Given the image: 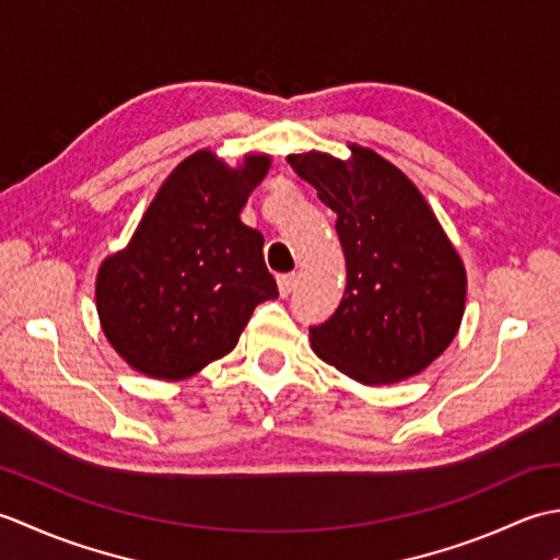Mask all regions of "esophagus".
I'll return each instance as SVG.
<instances>
[{"instance_id": "34e87169", "label": "esophagus", "mask_w": 560, "mask_h": 560, "mask_svg": "<svg viewBox=\"0 0 560 560\" xmlns=\"http://www.w3.org/2000/svg\"><path fill=\"white\" fill-rule=\"evenodd\" d=\"M295 281H299V273H281L279 277V293L283 299H289L295 289Z\"/></svg>"}]
</instances>
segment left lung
I'll return each instance as SVG.
<instances>
[{
    "label": "left lung",
    "mask_w": 560,
    "mask_h": 560,
    "mask_svg": "<svg viewBox=\"0 0 560 560\" xmlns=\"http://www.w3.org/2000/svg\"><path fill=\"white\" fill-rule=\"evenodd\" d=\"M353 165L325 153L289 163L337 211L347 291L327 323L311 327L319 359L363 385L421 373L455 339L467 277L419 189L375 151L351 147Z\"/></svg>",
    "instance_id": "left-lung-1"
}]
</instances>
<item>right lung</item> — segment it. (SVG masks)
<instances>
[{
	"instance_id": "right-lung-1",
	"label": "right lung",
	"mask_w": 560,
	"mask_h": 560,
	"mask_svg": "<svg viewBox=\"0 0 560 560\" xmlns=\"http://www.w3.org/2000/svg\"><path fill=\"white\" fill-rule=\"evenodd\" d=\"M267 156L231 171L197 151L171 173L127 249L103 261L96 303L105 337L151 377L183 380L235 349L259 303L279 299L259 231L241 211Z\"/></svg>"
}]
</instances>
